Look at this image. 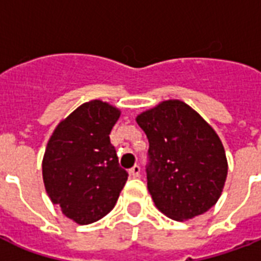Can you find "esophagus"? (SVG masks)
Masks as SVG:
<instances>
[{
	"mask_svg": "<svg viewBox=\"0 0 261 261\" xmlns=\"http://www.w3.org/2000/svg\"><path fill=\"white\" fill-rule=\"evenodd\" d=\"M128 173H130V176H133V177H139V173H141V168H139L138 165H134V167L131 168L130 171H128Z\"/></svg>",
	"mask_w": 261,
	"mask_h": 261,
	"instance_id": "obj_1",
	"label": "esophagus"
}]
</instances>
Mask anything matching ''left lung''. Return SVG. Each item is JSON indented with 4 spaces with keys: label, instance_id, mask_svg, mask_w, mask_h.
I'll return each mask as SVG.
<instances>
[{
    "label": "left lung",
    "instance_id": "left-lung-1",
    "mask_svg": "<svg viewBox=\"0 0 261 261\" xmlns=\"http://www.w3.org/2000/svg\"><path fill=\"white\" fill-rule=\"evenodd\" d=\"M135 120L149 139L147 190L155 207L174 221L210 210L227 176L225 149L214 128L180 100L160 102Z\"/></svg>",
    "mask_w": 261,
    "mask_h": 261
}]
</instances>
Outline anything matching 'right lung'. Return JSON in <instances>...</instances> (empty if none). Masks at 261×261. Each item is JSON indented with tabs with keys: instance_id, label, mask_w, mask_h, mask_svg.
Here are the masks:
<instances>
[{
	"instance_id": "add662e5",
	"label": "right lung",
	"mask_w": 261,
	"mask_h": 261,
	"mask_svg": "<svg viewBox=\"0 0 261 261\" xmlns=\"http://www.w3.org/2000/svg\"><path fill=\"white\" fill-rule=\"evenodd\" d=\"M119 116L116 107L90 100L61 120L47 143L42 163L46 192L79 225L106 217L128 177L110 141Z\"/></svg>"
}]
</instances>
